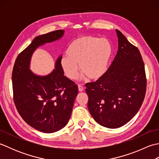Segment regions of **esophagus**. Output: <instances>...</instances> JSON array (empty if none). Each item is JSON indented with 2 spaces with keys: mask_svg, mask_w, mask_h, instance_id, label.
I'll return each instance as SVG.
<instances>
[{
  "mask_svg": "<svg viewBox=\"0 0 159 159\" xmlns=\"http://www.w3.org/2000/svg\"><path fill=\"white\" fill-rule=\"evenodd\" d=\"M78 88H79V92H83V86L81 85H80V84L78 85Z\"/></svg>",
  "mask_w": 159,
  "mask_h": 159,
  "instance_id": "obj_1",
  "label": "esophagus"
}]
</instances>
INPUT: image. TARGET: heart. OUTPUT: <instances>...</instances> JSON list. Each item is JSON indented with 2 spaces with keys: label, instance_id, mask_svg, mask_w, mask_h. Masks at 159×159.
I'll return each mask as SVG.
<instances>
[{
  "label": "heart",
  "instance_id": "heart-1",
  "mask_svg": "<svg viewBox=\"0 0 159 159\" xmlns=\"http://www.w3.org/2000/svg\"><path fill=\"white\" fill-rule=\"evenodd\" d=\"M112 52V46L107 39L82 36L71 42L67 56L61 59V66L70 79L77 77L79 65L80 72L89 79L96 80L107 72Z\"/></svg>",
  "mask_w": 159,
  "mask_h": 159
}]
</instances>
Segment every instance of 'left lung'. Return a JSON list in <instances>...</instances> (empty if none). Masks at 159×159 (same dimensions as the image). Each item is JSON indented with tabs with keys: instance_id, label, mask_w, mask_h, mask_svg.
I'll list each match as a JSON object with an SVG mask.
<instances>
[{
	"instance_id": "8db88e82",
	"label": "left lung",
	"mask_w": 159,
	"mask_h": 159,
	"mask_svg": "<svg viewBox=\"0 0 159 159\" xmlns=\"http://www.w3.org/2000/svg\"><path fill=\"white\" fill-rule=\"evenodd\" d=\"M118 50L111 66L96 82L85 84L88 109L98 124L109 128L122 126L142 104L146 76L141 53L116 29Z\"/></svg>"
}]
</instances>
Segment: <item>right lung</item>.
I'll use <instances>...</instances> for the list:
<instances>
[{
    "label": "right lung",
    "instance_id": "right-lung-1",
    "mask_svg": "<svg viewBox=\"0 0 159 159\" xmlns=\"http://www.w3.org/2000/svg\"><path fill=\"white\" fill-rule=\"evenodd\" d=\"M63 30L39 35L17 57L12 72L13 100L20 116L29 126L52 133L68 122L78 94V86L64 76L59 57L55 69L46 76L30 70L32 55L39 46L63 36Z\"/></svg>",
    "mask_w": 159,
    "mask_h": 159
}]
</instances>
